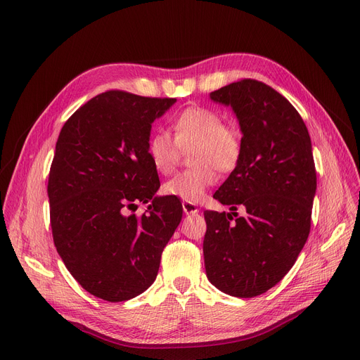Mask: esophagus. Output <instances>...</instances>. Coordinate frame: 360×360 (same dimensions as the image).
<instances>
[{"label":"esophagus","instance_id":"obj_1","mask_svg":"<svg viewBox=\"0 0 360 360\" xmlns=\"http://www.w3.org/2000/svg\"><path fill=\"white\" fill-rule=\"evenodd\" d=\"M181 205H183L184 214H187V215H193V214H198V212H199V208L196 207L195 203H192V202H183Z\"/></svg>","mask_w":360,"mask_h":360}]
</instances>
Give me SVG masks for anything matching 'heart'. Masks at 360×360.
<instances>
[{
    "label": "heart",
    "mask_w": 360,
    "mask_h": 360,
    "mask_svg": "<svg viewBox=\"0 0 360 360\" xmlns=\"http://www.w3.org/2000/svg\"><path fill=\"white\" fill-rule=\"evenodd\" d=\"M173 131L174 138L165 130L153 133L148 142V155L155 169L169 174L181 150L192 147L191 162L195 165L167 180L164 192L184 202H200L217 181V168L229 173L240 161V131L226 124L218 111L202 105L187 107L179 112L173 120Z\"/></svg>",
    "instance_id": "obj_1"
}]
</instances>
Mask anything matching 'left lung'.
Segmentation results:
<instances>
[{
	"mask_svg": "<svg viewBox=\"0 0 360 360\" xmlns=\"http://www.w3.org/2000/svg\"><path fill=\"white\" fill-rule=\"evenodd\" d=\"M211 99L233 107L243 149L214 193L234 212H203L205 269L222 293L255 297L283 280L309 236L316 191L311 138L297 110L264 82L242 79Z\"/></svg>",
	"mask_w": 360,
	"mask_h": 360,
	"instance_id": "obj_1",
	"label": "left lung"
}]
</instances>
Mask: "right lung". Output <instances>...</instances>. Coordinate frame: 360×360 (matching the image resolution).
I'll use <instances>...</instances> for the list:
<instances>
[{"mask_svg":"<svg viewBox=\"0 0 360 360\" xmlns=\"http://www.w3.org/2000/svg\"><path fill=\"white\" fill-rule=\"evenodd\" d=\"M176 98L107 91L64 123L48 176L54 245L91 295L124 302L155 281L161 253L181 221L176 196L155 198L150 124ZM153 203L138 217V201Z\"/></svg>","mask_w":360,"mask_h":360,"instance_id":"1","label":"right lung"}]
</instances>
